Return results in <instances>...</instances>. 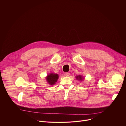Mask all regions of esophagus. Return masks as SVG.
<instances>
[{
	"mask_svg": "<svg viewBox=\"0 0 126 126\" xmlns=\"http://www.w3.org/2000/svg\"><path fill=\"white\" fill-rule=\"evenodd\" d=\"M64 75H65V76L68 77L70 75V74H69V72H65V73L64 74Z\"/></svg>",
	"mask_w": 126,
	"mask_h": 126,
	"instance_id": "34e87169",
	"label": "esophagus"
}]
</instances>
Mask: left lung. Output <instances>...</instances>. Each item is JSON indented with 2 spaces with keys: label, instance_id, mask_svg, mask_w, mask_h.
<instances>
[{
  "label": "left lung",
  "instance_id": "obj_1",
  "mask_svg": "<svg viewBox=\"0 0 126 126\" xmlns=\"http://www.w3.org/2000/svg\"><path fill=\"white\" fill-rule=\"evenodd\" d=\"M76 79H77V80H80V81H82L83 80V76H81V75H78L76 77Z\"/></svg>",
  "mask_w": 126,
  "mask_h": 126
}]
</instances>
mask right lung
<instances>
[{
    "instance_id": "1",
    "label": "right lung",
    "mask_w": 126,
    "mask_h": 126,
    "mask_svg": "<svg viewBox=\"0 0 126 126\" xmlns=\"http://www.w3.org/2000/svg\"><path fill=\"white\" fill-rule=\"evenodd\" d=\"M59 78V75L58 74L50 73L48 75L46 78V80L50 85H54L57 82Z\"/></svg>"
}]
</instances>
